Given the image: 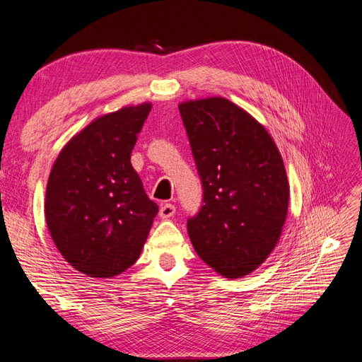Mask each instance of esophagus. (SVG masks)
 Returning <instances> with one entry per match:
<instances>
[{"label": "esophagus", "instance_id": "1", "mask_svg": "<svg viewBox=\"0 0 362 362\" xmlns=\"http://www.w3.org/2000/svg\"><path fill=\"white\" fill-rule=\"evenodd\" d=\"M175 213H177V208H175V205H172V204H163L160 206V217L161 218H170V217H173Z\"/></svg>", "mask_w": 362, "mask_h": 362}]
</instances>
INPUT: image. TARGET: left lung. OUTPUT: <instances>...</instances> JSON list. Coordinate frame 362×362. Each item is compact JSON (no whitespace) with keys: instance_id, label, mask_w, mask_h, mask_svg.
<instances>
[{"instance_id":"1","label":"left lung","mask_w":362,"mask_h":362,"mask_svg":"<svg viewBox=\"0 0 362 362\" xmlns=\"http://www.w3.org/2000/svg\"><path fill=\"white\" fill-rule=\"evenodd\" d=\"M178 107L204 189V205L187 221L192 245L222 276H246L270 255L286 223L282 157L267 129L225 98Z\"/></svg>"}]
</instances>
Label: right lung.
<instances>
[{
	"label": "right lung",
	"instance_id": "add662e5",
	"mask_svg": "<svg viewBox=\"0 0 362 362\" xmlns=\"http://www.w3.org/2000/svg\"><path fill=\"white\" fill-rule=\"evenodd\" d=\"M151 107L96 117L64 145L51 169L49 234L63 258L87 276L112 278L133 266L158 213L131 164Z\"/></svg>",
	"mask_w": 362,
	"mask_h": 362
}]
</instances>
